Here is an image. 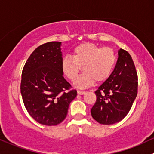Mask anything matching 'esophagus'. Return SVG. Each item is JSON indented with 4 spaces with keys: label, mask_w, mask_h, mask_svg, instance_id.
<instances>
[{
    "label": "esophagus",
    "mask_w": 154,
    "mask_h": 154,
    "mask_svg": "<svg viewBox=\"0 0 154 154\" xmlns=\"http://www.w3.org/2000/svg\"><path fill=\"white\" fill-rule=\"evenodd\" d=\"M77 94L79 95H83L85 94V91H77Z\"/></svg>",
    "instance_id": "esophagus-1"
}]
</instances>
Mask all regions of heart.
Here are the masks:
<instances>
[{
	"instance_id": "obj_1",
	"label": "heart",
	"mask_w": 154,
	"mask_h": 154,
	"mask_svg": "<svg viewBox=\"0 0 154 154\" xmlns=\"http://www.w3.org/2000/svg\"><path fill=\"white\" fill-rule=\"evenodd\" d=\"M116 62V54L109 47L101 48L92 43H83L74 48L72 57H66L61 61L65 77L74 81L83 66L84 73L76 80L78 88H88L95 80L101 82L111 76Z\"/></svg>"
}]
</instances>
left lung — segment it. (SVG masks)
Here are the masks:
<instances>
[{
  "label": "left lung",
  "mask_w": 154,
  "mask_h": 154,
  "mask_svg": "<svg viewBox=\"0 0 154 154\" xmlns=\"http://www.w3.org/2000/svg\"><path fill=\"white\" fill-rule=\"evenodd\" d=\"M137 89L135 65L130 54L120 48L114 70L95 91L97 100L91 110L92 117L103 125L121 121L131 108Z\"/></svg>",
  "instance_id": "8db88e82"
}]
</instances>
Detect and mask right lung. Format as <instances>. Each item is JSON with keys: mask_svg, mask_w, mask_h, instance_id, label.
<instances>
[{"mask_svg": "<svg viewBox=\"0 0 154 154\" xmlns=\"http://www.w3.org/2000/svg\"><path fill=\"white\" fill-rule=\"evenodd\" d=\"M61 42H48L31 54L23 69L20 83L24 106L35 121L45 125L62 122L77 91L63 77Z\"/></svg>", "mask_w": 154, "mask_h": 154, "instance_id": "right-lung-1", "label": "right lung"}]
</instances>
